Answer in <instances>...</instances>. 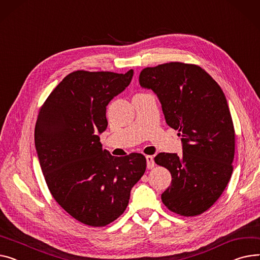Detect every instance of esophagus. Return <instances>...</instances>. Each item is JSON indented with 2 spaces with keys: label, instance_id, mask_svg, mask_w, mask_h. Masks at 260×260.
Here are the masks:
<instances>
[{
  "label": "esophagus",
  "instance_id": "esophagus-1",
  "mask_svg": "<svg viewBox=\"0 0 260 260\" xmlns=\"http://www.w3.org/2000/svg\"><path fill=\"white\" fill-rule=\"evenodd\" d=\"M146 163H147V168H152L154 167V161L151 155H146Z\"/></svg>",
  "mask_w": 260,
  "mask_h": 260
}]
</instances>
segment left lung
I'll use <instances>...</instances> for the list:
<instances>
[{
  "label": "left lung",
  "instance_id": "left-lung-1",
  "mask_svg": "<svg viewBox=\"0 0 260 260\" xmlns=\"http://www.w3.org/2000/svg\"><path fill=\"white\" fill-rule=\"evenodd\" d=\"M140 85L161 102L166 123L182 136L183 154L160 152L154 162L172 177L161 199L180 215H199L218 200L231 178L235 133L220 86L196 64L145 68Z\"/></svg>",
  "mask_w": 260,
  "mask_h": 260
}]
</instances>
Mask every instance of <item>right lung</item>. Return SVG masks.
<instances>
[{
  "label": "right lung",
  "instance_id": "obj_1",
  "mask_svg": "<svg viewBox=\"0 0 260 260\" xmlns=\"http://www.w3.org/2000/svg\"><path fill=\"white\" fill-rule=\"evenodd\" d=\"M134 71H75L42 107L34 131L39 162L54 200L78 221L103 227L128 205L131 190L146 169L141 153L114 157L99 135L107 107L132 81Z\"/></svg>",
  "mask_w": 260,
  "mask_h": 260
}]
</instances>
